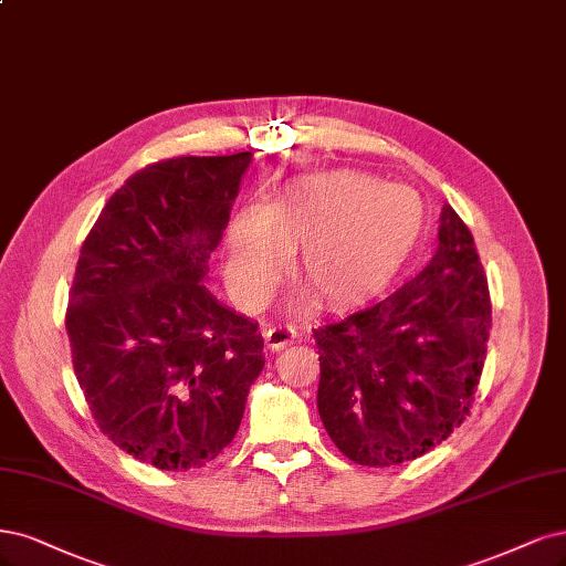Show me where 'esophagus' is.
<instances>
[{
	"instance_id": "34e87169",
	"label": "esophagus",
	"mask_w": 566,
	"mask_h": 566,
	"mask_svg": "<svg viewBox=\"0 0 566 566\" xmlns=\"http://www.w3.org/2000/svg\"><path fill=\"white\" fill-rule=\"evenodd\" d=\"M297 333L287 325H271L264 329V342H266V348L271 350H281L283 346L295 342Z\"/></svg>"
}]
</instances>
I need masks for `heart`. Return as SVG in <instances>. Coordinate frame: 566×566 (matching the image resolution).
Returning a JSON list of instances; mask_svg holds the SVG:
<instances>
[{
  "label": "heart",
  "mask_w": 566,
  "mask_h": 566,
  "mask_svg": "<svg viewBox=\"0 0 566 566\" xmlns=\"http://www.w3.org/2000/svg\"><path fill=\"white\" fill-rule=\"evenodd\" d=\"M423 227L415 189L350 170L306 175L269 208L248 203L231 218L227 285L245 308L262 306L297 249L292 271L311 295L327 308L358 306L391 285Z\"/></svg>",
  "instance_id": "1"
}]
</instances>
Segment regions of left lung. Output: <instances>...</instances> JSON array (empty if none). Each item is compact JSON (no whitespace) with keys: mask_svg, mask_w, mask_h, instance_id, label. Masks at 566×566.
Segmentation results:
<instances>
[{"mask_svg":"<svg viewBox=\"0 0 566 566\" xmlns=\"http://www.w3.org/2000/svg\"><path fill=\"white\" fill-rule=\"evenodd\" d=\"M490 287L469 227L442 206L438 250L394 295L314 329L318 415L360 465L412 461L452 436L482 375Z\"/></svg>","mask_w":566,"mask_h":566,"instance_id":"1","label":"left lung"}]
</instances>
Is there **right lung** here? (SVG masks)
Listing matches in <instances>:
<instances>
[{"instance_id":"right-lung-1","label":"right lung","mask_w":566,"mask_h":566,"mask_svg":"<svg viewBox=\"0 0 566 566\" xmlns=\"http://www.w3.org/2000/svg\"><path fill=\"white\" fill-rule=\"evenodd\" d=\"M250 164L239 151L143 168L112 193L76 262L74 375L101 431L154 469L216 459L264 367L258 323L203 285Z\"/></svg>"}]
</instances>
